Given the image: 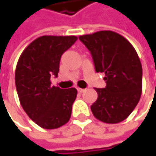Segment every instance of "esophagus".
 <instances>
[{"mask_svg":"<svg viewBox=\"0 0 156 156\" xmlns=\"http://www.w3.org/2000/svg\"><path fill=\"white\" fill-rule=\"evenodd\" d=\"M85 90H86L85 88H79V87L78 88V91L79 92V93H82V92H84Z\"/></svg>","mask_w":156,"mask_h":156,"instance_id":"34e87169","label":"esophagus"}]
</instances>
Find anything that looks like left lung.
Wrapping results in <instances>:
<instances>
[{"label": "left lung", "instance_id": "1", "mask_svg": "<svg viewBox=\"0 0 156 156\" xmlns=\"http://www.w3.org/2000/svg\"><path fill=\"white\" fill-rule=\"evenodd\" d=\"M90 51L96 72L105 73L104 88H95L98 99L91 106L94 116L108 124L125 120L139 102L142 65L132 44L120 34L101 30L78 37Z\"/></svg>", "mask_w": 156, "mask_h": 156}]
</instances>
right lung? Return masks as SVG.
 <instances>
[{
	"instance_id": "add662e5",
	"label": "right lung",
	"mask_w": 156,
	"mask_h": 156,
	"mask_svg": "<svg viewBox=\"0 0 156 156\" xmlns=\"http://www.w3.org/2000/svg\"><path fill=\"white\" fill-rule=\"evenodd\" d=\"M77 40L76 36H41L23 50L18 60L15 85L20 105L42 128L60 127L71 116L77 89L52 86L50 78L58 77L62 54Z\"/></svg>"
}]
</instances>
